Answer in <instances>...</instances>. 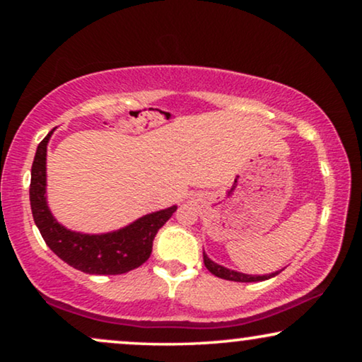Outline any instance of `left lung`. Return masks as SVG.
Masks as SVG:
<instances>
[{"instance_id":"left-lung-1","label":"left lung","mask_w":362,"mask_h":362,"mask_svg":"<svg viewBox=\"0 0 362 362\" xmlns=\"http://www.w3.org/2000/svg\"><path fill=\"white\" fill-rule=\"evenodd\" d=\"M202 255H204L206 269L209 270L212 275L219 276V279H224V280H230V281H242V284H250V281H264V280L272 279V276L279 275L281 272V270L274 272V274H269V275H247V274H240V272L226 269V267L216 264V262H212L209 257L204 254V252H202Z\"/></svg>"}]
</instances>
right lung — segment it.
Here are the masks:
<instances>
[{"label":"right lung","mask_w":362,"mask_h":362,"mask_svg":"<svg viewBox=\"0 0 362 362\" xmlns=\"http://www.w3.org/2000/svg\"><path fill=\"white\" fill-rule=\"evenodd\" d=\"M52 132L39 143L29 186L33 217L44 242L59 259L83 274L120 275L138 269L150 259L155 235L173 216L176 206L151 212L107 234H82L66 229L52 216L46 199V155Z\"/></svg>","instance_id":"add662e5"}]
</instances>
